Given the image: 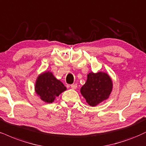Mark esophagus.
<instances>
[{
	"label": "esophagus",
	"mask_w": 146,
	"mask_h": 146,
	"mask_svg": "<svg viewBox=\"0 0 146 146\" xmlns=\"http://www.w3.org/2000/svg\"><path fill=\"white\" fill-rule=\"evenodd\" d=\"M71 88L72 89H76L78 88V85L76 84H73L71 85Z\"/></svg>",
	"instance_id": "obj_1"
}]
</instances>
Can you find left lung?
I'll return each mask as SVG.
<instances>
[{
  "label": "left lung",
  "mask_w": 146,
  "mask_h": 146,
  "mask_svg": "<svg viewBox=\"0 0 146 146\" xmlns=\"http://www.w3.org/2000/svg\"><path fill=\"white\" fill-rule=\"evenodd\" d=\"M112 81L107 73L92 72L88 75L85 84L81 88V93L90 106H96L108 99L112 90Z\"/></svg>",
  "instance_id": "8db88e82"
}]
</instances>
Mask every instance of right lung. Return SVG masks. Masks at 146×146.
Listing matches in <instances>:
<instances>
[{"mask_svg": "<svg viewBox=\"0 0 146 146\" xmlns=\"http://www.w3.org/2000/svg\"><path fill=\"white\" fill-rule=\"evenodd\" d=\"M66 89L64 84L49 71L40 75L36 79L35 84L36 94L41 100L48 103H52L56 96H58Z\"/></svg>", "mask_w": 146, "mask_h": 146, "instance_id": "obj_1", "label": "right lung"}]
</instances>
